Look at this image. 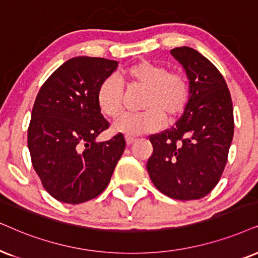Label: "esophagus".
Returning a JSON list of instances; mask_svg holds the SVG:
<instances>
[{
    "label": "esophagus",
    "mask_w": 258,
    "mask_h": 258,
    "mask_svg": "<svg viewBox=\"0 0 258 258\" xmlns=\"http://www.w3.org/2000/svg\"><path fill=\"white\" fill-rule=\"evenodd\" d=\"M126 144L127 145H131V144H133V143L136 142V139L135 138H132V137H126Z\"/></svg>",
    "instance_id": "esophagus-1"
}]
</instances>
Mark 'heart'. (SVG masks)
<instances>
[{"label": "heart", "mask_w": 258, "mask_h": 258, "mask_svg": "<svg viewBox=\"0 0 258 258\" xmlns=\"http://www.w3.org/2000/svg\"><path fill=\"white\" fill-rule=\"evenodd\" d=\"M121 77L128 89H144L139 114L122 115L113 123L112 131L136 137L161 128L163 118L171 122L183 114L191 95L190 81L181 71H169L164 64L139 60L122 70ZM100 112L108 118L118 116L122 109L123 90L115 78L107 77L96 91Z\"/></svg>", "instance_id": "obj_1"}]
</instances>
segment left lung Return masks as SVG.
<instances>
[{
    "label": "left lung",
    "mask_w": 258,
    "mask_h": 258,
    "mask_svg": "<svg viewBox=\"0 0 258 258\" xmlns=\"http://www.w3.org/2000/svg\"><path fill=\"white\" fill-rule=\"evenodd\" d=\"M190 81L191 95L175 126L150 136L146 169L155 187L176 200L206 197L219 182L233 138V107L220 71L191 47L171 50Z\"/></svg>",
    "instance_id": "8db88e82"
}]
</instances>
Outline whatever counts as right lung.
<instances>
[{"mask_svg":"<svg viewBox=\"0 0 258 258\" xmlns=\"http://www.w3.org/2000/svg\"><path fill=\"white\" fill-rule=\"evenodd\" d=\"M118 61L75 57L45 81L32 109L28 149L42 187L56 200L77 205L108 185L125 150L122 135L96 137L109 127L96 103L97 88Z\"/></svg>","mask_w":258,"mask_h":258,"instance_id":"obj_1","label":"right lung"}]
</instances>
